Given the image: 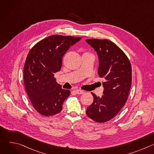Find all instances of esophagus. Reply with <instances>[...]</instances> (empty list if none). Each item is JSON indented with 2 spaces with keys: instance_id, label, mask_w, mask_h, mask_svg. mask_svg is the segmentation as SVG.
I'll return each instance as SVG.
<instances>
[{
  "instance_id": "obj_1",
  "label": "esophagus",
  "mask_w": 154,
  "mask_h": 154,
  "mask_svg": "<svg viewBox=\"0 0 154 154\" xmlns=\"http://www.w3.org/2000/svg\"><path fill=\"white\" fill-rule=\"evenodd\" d=\"M75 92L77 94H83V93H85L84 91L81 90H75Z\"/></svg>"
}]
</instances>
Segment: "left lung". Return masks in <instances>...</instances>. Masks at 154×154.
I'll return each mask as SVG.
<instances>
[{
    "instance_id": "obj_1",
    "label": "left lung",
    "mask_w": 154,
    "mask_h": 154,
    "mask_svg": "<svg viewBox=\"0 0 154 154\" xmlns=\"http://www.w3.org/2000/svg\"><path fill=\"white\" fill-rule=\"evenodd\" d=\"M85 41L98 55L97 72L105 80L103 95L99 97L91 93L94 100L87 108L86 114L97 122H105L119 113L128 99L131 83V64L124 52L111 41Z\"/></svg>"
}]
</instances>
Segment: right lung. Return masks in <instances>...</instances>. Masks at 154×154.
Segmentation results:
<instances>
[{
    "instance_id": "add662e5",
    "label": "right lung",
    "mask_w": 154,
    "mask_h": 154,
    "mask_svg": "<svg viewBox=\"0 0 154 154\" xmlns=\"http://www.w3.org/2000/svg\"><path fill=\"white\" fill-rule=\"evenodd\" d=\"M81 39L52 35L39 41L29 51L24 68V85L32 104L41 115L49 116L62 110L71 92L61 88L54 74L61 69L64 54Z\"/></svg>"
}]
</instances>
